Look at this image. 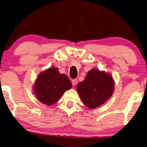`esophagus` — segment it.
<instances>
[{
	"instance_id": "1",
	"label": "esophagus",
	"mask_w": 147,
	"mask_h": 147,
	"mask_svg": "<svg viewBox=\"0 0 147 147\" xmlns=\"http://www.w3.org/2000/svg\"><path fill=\"white\" fill-rule=\"evenodd\" d=\"M78 80H77V79H74V80H71L72 84L74 85V86H76V85L78 84Z\"/></svg>"
}]
</instances>
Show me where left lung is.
I'll use <instances>...</instances> for the list:
<instances>
[{"mask_svg": "<svg viewBox=\"0 0 147 147\" xmlns=\"http://www.w3.org/2000/svg\"><path fill=\"white\" fill-rule=\"evenodd\" d=\"M114 86V80L110 74L92 69L85 80L77 85L76 90L84 105L89 109H95L111 97Z\"/></svg>", "mask_w": 147, "mask_h": 147, "instance_id": "8db88e82", "label": "left lung"}]
</instances>
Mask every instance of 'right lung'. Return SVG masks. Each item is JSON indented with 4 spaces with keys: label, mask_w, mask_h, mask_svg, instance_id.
<instances>
[{
    "label": "right lung",
    "mask_w": 147,
    "mask_h": 147,
    "mask_svg": "<svg viewBox=\"0 0 147 147\" xmlns=\"http://www.w3.org/2000/svg\"><path fill=\"white\" fill-rule=\"evenodd\" d=\"M68 77L61 74L56 67L42 71L36 80L34 86L35 96L42 103L52 105L58 101L65 91L71 88Z\"/></svg>",
    "instance_id": "1"
}]
</instances>
